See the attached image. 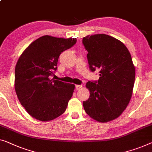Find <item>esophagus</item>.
Wrapping results in <instances>:
<instances>
[{
  "label": "esophagus",
  "instance_id": "34e87169",
  "mask_svg": "<svg viewBox=\"0 0 152 152\" xmlns=\"http://www.w3.org/2000/svg\"><path fill=\"white\" fill-rule=\"evenodd\" d=\"M81 87H82V86L81 85H76L75 86V88L77 90V91L78 90H80L81 88Z\"/></svg>",
  "mask_w": 152,
  "mask_h": 152
}]
</instances>
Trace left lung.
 I'll list each match as a JSON object with an SVG mask.
<instances>
[{
	"label": "left lung",
	"instance_id": "8db88e82",
	"mask_svg": "<svg viewBox=\"0 0 152 152\" xmlns=\"http://www.w3.org/2000/svg\"><path fill=\"white\" fill-rule=\"evenodd\" d=\"M82 43L89 69H98L100 76L86 85L90 97L83 102V108L99 122L110 121L122 114L131 99L135 80L131 55L124 43L108 35L87 36Z\"/></svg>",
	"mask_w": 152,
	"mask_h": 152
}]
</instances>
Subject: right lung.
<instances>
[{
    "mask_svg": "<svg viewBox=\"0 0 152 152\" xmlns=\"http://www.w3.org/2000/svg\"><path fill=\"white\" fill-rule=\"evenodd\" d=\"M76 38L44 36L33 42L15 68V91L21 105L33 117L49 121L61 115L72 96L75 85L50 78L60 55Z\"/></svg>",
    "mask_w": 152,
    "mask_h": 152,
    "instance_id": "obj_1",
    "label": "right lung"
}]
</instances>
